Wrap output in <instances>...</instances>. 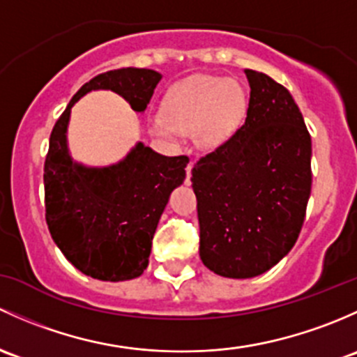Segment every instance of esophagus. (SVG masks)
I'll return each mask as SVG.
<instances>
[{"label": "esophagus", "mask_w": 357, "mask_h": 357, "mask_svg": "<svg viewBox=\"0 0 357 357\" xmlns=\"http://www.w3.org/2000/svg\"><path fill=\"white\" fill-rule=\"evenodd\" d=\"M192 167H194V163L190 161V163L187 165V180H185V183H190V177H192Z\"/></svg>", "instance_id": "34e87169"}]
</instances>
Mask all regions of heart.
I'll use <instances>...</instances> for the list:
<instances>
[{
    "instance_id": "b5f03b06",
    "label": "heart",
    "mask_w": 357,
    "mask_h": 357,
    "mask_svg": "<svg viewBox=\"0 0 357 357\" xmlns=\"http://www.w3.org/2000/svg\"><path fill=\"white\" fill-rule=\"evenodd\" d=\"M248 113L249 96L241 82L222 75H197L170 89L163 113L151 120V132L167 141L190 132L197 148L216 151L241 132Z\"/></svg>"
}]
</instances>
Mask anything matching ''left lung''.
Returning a JSON list of instances; mask_svg holds the SVG:
<instances>
[{
	"mask_svg": "<svg viewBox=\"0 0 357 357\" xmlns=\"http://www.w3.org/2000/svg\"><path fill=\"white\" fill-rule=\"evenodd\" d=\"M244 127L192 168L199 256L213 273L252 278L273 268L299 237L311 194V137L284 86L245 70Z\"/></svg>",
	"mask_w": 357,
	"mask_h": 357,
	"instance_id": "8db88e82",
	"label": "left lung"
}]
</instances>
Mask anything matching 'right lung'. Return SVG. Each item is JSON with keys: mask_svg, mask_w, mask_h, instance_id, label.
<instances>
[{"mask_svg": "<svg viewBox=\"0 0 357 357\" xmlns=\"http://www.w3.org/2000/svg\"><path fill=\"white\" fill-rule=\"evenodd\" d=\"M161 73L120 68L84 84L50 137L44 163L46 223L54 244L77 270L105 282L144 273L151 241L170 194L185 180L187 156H163L139 141L120 161L89 167L68 149L73 105L93 91H112L144 113Z\"/></svg>", "mask_w": 357, "mask_h": 357, "instance_id": "1", "label": "right lung"}]
</instances>
